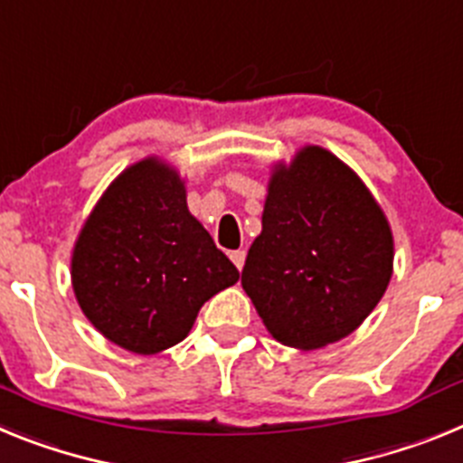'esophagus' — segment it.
<instances>
[{"label": "esophagus", "instance_id": "1", "mask_svg": "<svg viewBox=\"0 0 463 463\" xmlns=\"http://www.w3.org/2000/svg\"><path fill=\"white\" fill-rule=\"evenodd\" d=\"M229 257H232V261H234L236 269L241 271V269H243V264H245V250H234Z\"/></svg>", "mask_w": 463, "mask_h": 463}]
</instances>
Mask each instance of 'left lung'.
I'll return each instance as SVG.
<instances>
[{
	"mask_svg": "<svg viewBox=\"0 0 463 463\" xmlns=\"http://www.w3.org/2000/svg\"><path fill=\"white\" fill-rule=\"evenodd\" d=\"M394 241L383 208L320 146L276 165L241 285L282 345L317 350L353 334L390 285Z\"/></svg>",
	"mask_w": 463,
	"mask_h": 463,
	"instance_id": "1",
	"label": "left lung"
}]
</instances>
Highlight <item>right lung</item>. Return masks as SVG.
<instances>
[{
	"label": "right lung",
	"mask_w": 463,
	"mask_h": 463,
	"mask_svg": "<svg viewBox=\"0 0 463 463\" xmlns=\"http://www.w3.org/2000/svg\"><path fill=\"white\" fill-rule=\"evenodd\" d=\"M236 280L239 269L187 211L178 171L157 157L110 183L73 245L80 310L110 343L137 354L181 343L199 308Z\"/></svg>",
	"instance_id": "obj_1"
}]
</instances>
